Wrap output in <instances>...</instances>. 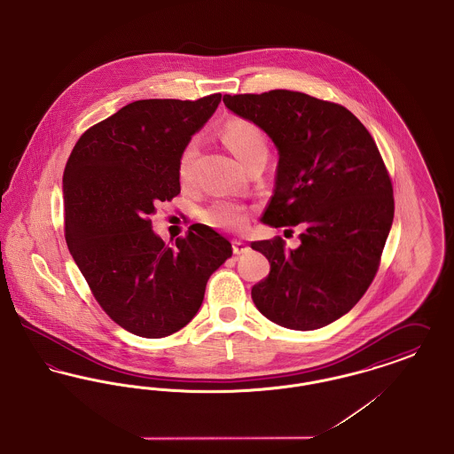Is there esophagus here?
Returning a JSON list of instances; mask_svg holds the SVG:
<instances>
[{
    "label": "esophagus",
    "mask_w": 454,
    "mask_h": 454,
    "mask_svg": "<svg viewBox=\"0 0 454 454\" xmlns=\"http://www.w3.org/2000/svg\"><path fill=\"white\" fill-rule=\"evenodd\" d=\"M248 250H250V247L247 243H243L241 240H233V252H235V255L247 254Z\"/></svg>",
    "instance_id": "esophagus-1"
}]
</instances>
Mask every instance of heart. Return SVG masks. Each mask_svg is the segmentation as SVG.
I'll return each mask as SVG.
<instances>
[{
    "label": "heart",
    "instance_id": "heart-1",
    "mask_svg": "<svg viewBox=\"0 0 454 454\" xmlns=\"http://www.w3.org/2000/svg\"><path fill=\"white\" fill-rule=\"evenodd\" d=\"M221 137L228 145V149L245 166H248L252 160L267 156L266 137L255 123L248 120L230 118L221 129ZM195 154H197V144L195 140H190L182 149L176 160V175L184 185L192 180V168H193ZM248 215H250L248 206L228 197L215 199L200 211V219L207 226H213L217 230H228V231L243 230L248 223Z\"/></svg>",
    "mask_w": 454,
    "mask_h": 454
}]
</instances>
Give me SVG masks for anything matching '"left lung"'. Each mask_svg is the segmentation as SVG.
<instances>
[{
	"mask_svg": "<svg viewBox=\"0 0 454 454\" xmlns=\"http://www.w3.org/2000/svg\"><path fill=\"white\" fill-rule=\"evenodd\" d=\"M223 101L279 151L262 221L301 230L294 250L281 237L252 241L270 264L252 300L283 327H324L349 312L377 274L395 217L387 168L372 135L341 105L283 89Z\"/></svg>",
	"mask_w": 454,
	"mask_h": 454,
	"instance_id": "left-lung-1",
	"label": "left lung"
}]
</instances>
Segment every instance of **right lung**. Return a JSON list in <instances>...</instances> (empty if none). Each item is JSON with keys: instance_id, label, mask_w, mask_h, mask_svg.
<instances>
[{"instance_id": "obj_1", "label": "right lung", "mask_w": 454, "mask_h": 454, "mask_svg": "<svg viewBox=\"0 0 454 454\" xmlns=\"http://www.w3.org/2000/svg\"><path fill=\"white\" fill-rule=\"evenodd\" d=\"M221 94L142 99L92 125L63 173L65 240L101 309L142 338L185 327L231 243L206 224L166 245L151 215L180 193L176 160Z\"/></svg>"}]
</instances>
